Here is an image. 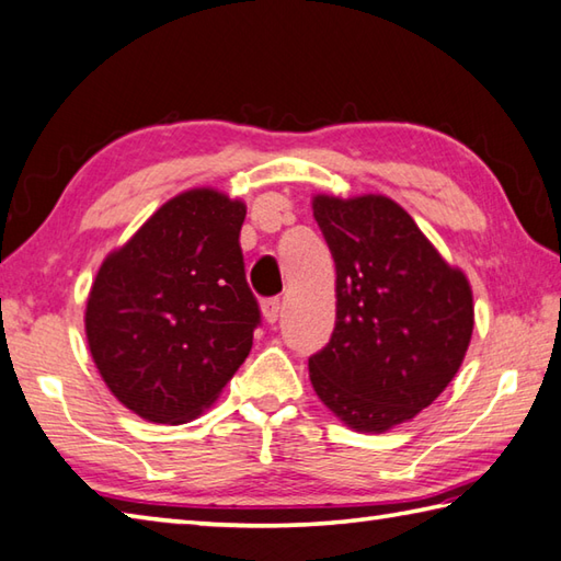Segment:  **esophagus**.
Masks as SVG:
<instances>
[{
    "instance_id": "esophagus-1",
    "label": "esophagus",
    "mask_w": 561,
    "mask_h": 561,
    "mask_svg": "<svg viewBox=\"0 0 561 561\" xmlns=\"http://www.w3.org/2000/svg\"><path fill=\"white\" fill-rule=\"evenodd\" d=\"M261 312H264V319L268 324H276L278 317H280V300H278V297H268V300H264V305H261Z\"/></svg>"
}]
</instances>
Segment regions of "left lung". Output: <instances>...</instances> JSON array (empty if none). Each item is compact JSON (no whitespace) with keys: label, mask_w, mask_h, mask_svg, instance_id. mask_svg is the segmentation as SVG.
Here are the masks:
<instances>
[{"label":"left lung","mask_w":561,"mask_h":561,"mask_svg":"<svg viewBox=\"0 0 561 561\" xmlns=\"http://www.w3.org/2000/svg\"><path fill=\"white\" fill-rule=\"evenodd\" d=\"M336 266V327L310 358L317 397L360 433L426 409L470 346V280L387 196L312 201Z\"/></svg>","instance_id":"left-lung-1"}]
</instances>
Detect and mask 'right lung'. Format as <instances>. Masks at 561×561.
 <instances>
[{
  "label": "right lung",
  "instance_id": "add662e5",
  "mask_svg": "<svg viewBox=\"0 0 561 561\" xmlns=\"http://www.w3.org/2000/svg\"><path fill=\"white\" fill-rule=\"evenodd\" d=\"M244 215L220 191H184L101 264L84 312L89 351L137 416L186 424L249 356L261 312L239 247Z\"/></svg>",
  "mask_w": 561,
  "mask_h": 561
}]
</instances>
